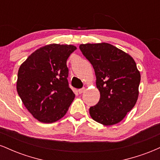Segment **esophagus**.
<instances>
[{"instance_id":"obj_1","label":"esophagus","mask_w":160,"mask_h":160,"mask_svg":"<svg viewBox=\"0 0 160 160\" xmlns=\"http://www.w3.org/2000/svg\"><path fill=\"white\" fill-rule=\"evenodd\" d=\"M84 91H85V88H82V89H78V92L80 93V94H82Z\"/></svg>"}]
</instances>
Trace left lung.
<instances>
[{
  "mask_svg": "<svg viewBox=\"0 0 160 160\" xmlns=\"http://www.w3.org/2000/svg\"><path fill=\"white\" fill-rule=\"evenodd\" d=\"M95 70L100 99L89 108L95 121L104 126L120 122L138 98L141 74L130 55L108 43L80 44Z\"/></svg>",
  "mask_w": 160,
  "mask_h": 160,
  "instance_id": "1",
  "label": "left lung"
}]
</instances>
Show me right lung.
Masks as SVG:
<instances>
[{"label": "right lung", "mask_w": 160, "mask_h": 160, "mask_svg": "<svg viewBox=\"0 0 160 160\" xmlns=\"http://www.w3.org/2000/svg\"><path fill=\"white\" fill-rule=\"evenodd\" d=\"M76 49L73 45H46L19 67L17 92L28 111L40 122L52 123L60 120L74 99L67 79V60Z\"/></svg>", "instance_id": "add662e5"}]
</instances>
